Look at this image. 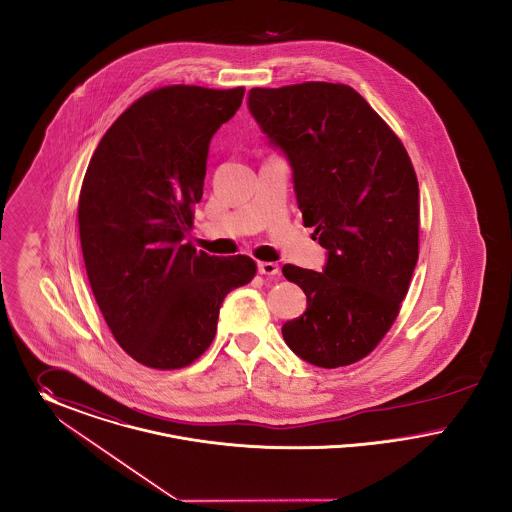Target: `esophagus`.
Returning a JSON list of instances; mask_svg holds the SVG:
<instances>
[{"mask_svg": "<svg viewBox=\"0 0 512 512\" xmlns=\"http://www.w3.org/2000/svg\"><path fill=\"white\" fill-rule=\"evenodd\" d=\"M258 271L262 275H277L279 273V266L275 262H258Z\"/></svg>", "mask_w": 512, "mask_h": 512, "instance_id": "1", "label": "esophagus"}]
</instances>
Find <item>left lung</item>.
<instances>
[{"instance_id": "left-lung-1", "label": "left lung", "mask_w": 512, "mask_h": 512, "mask_svg": "<svg viewBox=\"0 0 512 512\" xmlns=\"http://www.w3.org/2000/svg\"><path fill=\"white\" fill-rule=\"evenodd\" d=\"M248 108L293 167L304 225L323 271L283 266L306 312L283 325L302 360L341 368L366 358L397 320L418 262L420 190L401 138L347 84L252 88Z\"/></svg>"}]
</instances>
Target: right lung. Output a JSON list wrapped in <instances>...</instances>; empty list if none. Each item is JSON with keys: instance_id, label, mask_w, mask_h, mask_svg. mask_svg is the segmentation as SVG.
I'll return each mask as SVG.
<instances>
[{"instance_id": "right-lung-1", "label": "right lung", "mask_w": 512, "mask_h": 512, "mask_svg": "<svg viewBox=\"0 0 512 512\" xmlns=\"http://www.w3.org/2000/svg\"><path fill=\"white\" fill-rule=\"evenodd\" d=\"M244 88L171 84L140 96L102 136L79 196L82 256L115 341L154 370H179L216 337L223 298L256 262L196 250L194 206L217 129Z\"/></svg>"}]
</instances>
